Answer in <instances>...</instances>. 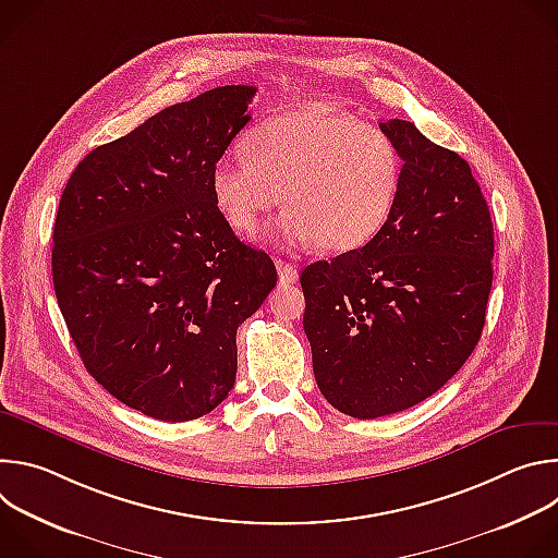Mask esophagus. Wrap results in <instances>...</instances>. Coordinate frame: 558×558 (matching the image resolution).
<instances>
[{
	"label": "esophagus",
	"mask_w": 558,
	"mask_h": 558,
	"mask_svg": "<svg viewBox=\"0 0 558 558\" xmlns=\"http://www.w3.org/2000/svg\"><path fill=\"white\" fill-rule=\"evenodd\" d=\"M276 269H278V278L280 284H293L298 280V267L284 260H276Z\"/></svg>",
	"instance_id": "esophagus-1"
}]
</instances>
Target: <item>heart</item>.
<instances>
[{"instance_id": "heart-1", "label": "heart", "mask_w": 558, "mask_h": 558, "mask_svg": "<svg viewBox=\"0 0 558 558\" xmlns=\"http://www.w3.org/2000/svg\"><path fill=\"white\" fill-rule=\"evenodd\" d=\"M245 154L214 166V205L233 231L254 235L282 198L289 209L271 227L282 247H362L400 194L402 154L392 138L327 106L263 121L247 134Z\"/></svg>"}]
</instances>
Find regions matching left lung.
<instances>
[{
    "mask_svg": "<svg viewBox=\"0 0 558 558\" xmlns=\"http://www.w3.org/2000/svg\"><path fill=\"white\" fill-rule=\"evenodd\" d=\"M379 130L404 163L388 220L362 250L300 276L317 388L357 420L437 392L480 342L493 287L495 229L470 166L411 121Z\"/></svg>",
    "mask_w": 558,
    "mask_h": 558,
    "instance_id": "obj_1",
    "label": "left lung"
}]
</instances>
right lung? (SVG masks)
Returning a JSON list of instances; mask_svg holds the SVG:
<instances>
[{"label": "right lung", "mask_w": 558, "mask_h": 558, "mask_svg": "<svg viewBox=\"0 0 558 558\" xmlns=\"http://www.w3.org/2000/svg\"><path fill=\"white\" fill-rule=\"evenodd\" d=\"M254 86H220L95 147L61 194L52 282L86 371L163 422L211 413L235 381V331L274 260L218 214L211 170L250 123Z\"/></svg>", "instance_id": "obj_1"}]
</instances>
